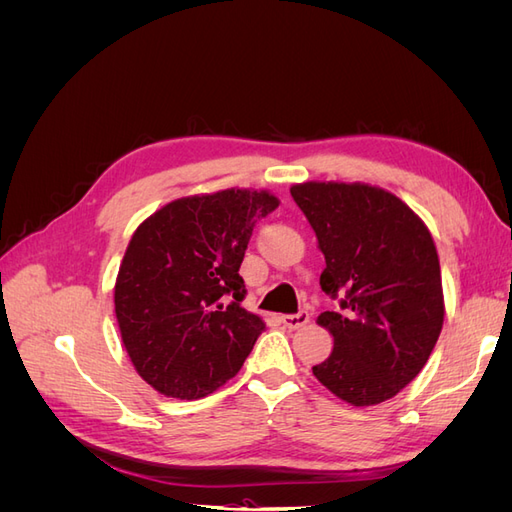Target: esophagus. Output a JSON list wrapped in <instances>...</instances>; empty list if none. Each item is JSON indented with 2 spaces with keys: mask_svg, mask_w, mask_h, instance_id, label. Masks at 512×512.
I'll return each mask as SVG.
<instances>
[{
  "mask_svg": "<svg viewBox=\"0 0 512 512\" xmlns=\"http://www.w3.org/2000/svg\"><path fill=\"white\" fill-rule=\"evenodd\" d=\"M284 322V327L288 329H301L309 322V314L307 312H299V314H286L280 318Z\"/></svg>",
  "mask_w": 512,
  "mask_h": 512,
  "instance_id": "esophagus-1",
  "label": "esophagus"
}]
</instances>
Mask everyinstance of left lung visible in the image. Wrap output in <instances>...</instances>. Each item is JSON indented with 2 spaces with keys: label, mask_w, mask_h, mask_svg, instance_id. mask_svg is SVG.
<instances>
[{
  "label": "left lung",
  "mask_w": 512,
  "mask_h": 512,
  "mask_svg": "<svg viewBox=\"0 0 512 512\" xmlns=\"http://www.w3.org/2000/svg\"><path fill=\"white\" fill-rule=\"evenodd\" d=\"M290 194L327 262L322 290L344 297V312L316 318L333 335V352L314 376L350 406H378L418 376L440 337L436 243L404 200L378 185L305 181Z\"/></svg>",
  "instance_id": "8db88e82"
}]
</instances>
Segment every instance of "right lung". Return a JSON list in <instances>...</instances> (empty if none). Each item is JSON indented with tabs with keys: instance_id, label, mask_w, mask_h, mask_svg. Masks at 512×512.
I'll return each instance as SVG.
<instances>
[{
	"instance_id": "right-lung-1",
	"label": "right lung",
	"mask_w": 512,
	"mask_h": 512,
	"mask_svg": "<svg viewBox=\"0 0 512 512\" xmlns=\"http://www.w3.org/2000/svg\"><path fill=\"white\" fill-rule=\"evenodd\" d=\"M280 198L228 188L170 200L138 224L115 282L121 342L151 389L200 399L237 376L265 320L241 307L239 275L260 218Z\"/></svg>"
}]
</instances>
